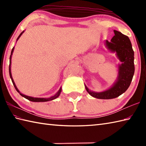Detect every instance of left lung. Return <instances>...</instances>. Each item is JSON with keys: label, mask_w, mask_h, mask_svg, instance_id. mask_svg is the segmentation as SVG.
Instances as JSON below:
<instances>
[{"label": "left lung", "mask_w": 146, "mask_h": 146, "mask_svg": "<svg viewBox=\"0 0 146 146\" xmlns=\"http://www.w3.org/2000/svg\"><path fill=\"white\" fill-rule=\"evenodd\" d=\"M115 35L110 42L106 40L105 45L109 51L115 52L118 59L121 61L119 64L118 76L116 82L107 90L95 92L89 90L85 85L88 94L93 97L99 99H112L123 94L129 87L134 74V52L131 42L128 36L114 30Z\"/></svg>", "instance_id": "1"}]
</instances>
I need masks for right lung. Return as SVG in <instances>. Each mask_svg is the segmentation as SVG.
Wrapping results in <instances>:
<instances>
[{
    "instance_id": "add662e5",
    "label": "right lung",
    "mask_w": 146,
    "mask_h": 146,
    "mask_svg": "<svg viewBox=\"0 0 146 146\" xmlns=\"http://www.w3.org/2000/svg\"><path fill=\"white\" fill-rule=\"evenodd\" d=\"M23 33H24V31L22 32V33L20 34V35H19V36H18V38H17V40H18L19 39L21 36L22 35H23ZM14 49V47H13V48H12V51H11V56H10V64H9V75H10V77H11V78L12 83H13V85H14V87H15V90H16L17 92L19 93V94L22 96V97H24L25 98L27 99V100H29V101L35 102H48V101H50V100H54L55 98H58V97H59V96H60V94H61V87L60 88V90H59L58 92L56 93V94L52 96V97H49V98H35V97H29V96H27V95H24V94H21V93L19 92V90L17 89L16 85H15V83H14V80H13V78H12V74H11V58H12V53H13Z\"/></svg>"
}]
</instances>
